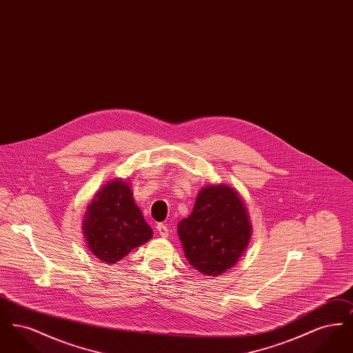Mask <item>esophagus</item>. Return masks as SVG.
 I'll use <instances>...</instances> for the list:
<instances>
[{
	"instance_id": "1",
	"label": "esophagus",
	"mask_w": 353,
	"mask_h": 353,
	"mask_svg": "<svg viewBox=\"0 0 353 353\" xmlns=\"http://www.w3.org/2000/svg\"><path fill=\"white\" fill-rule=\"evenodd\" d=\"M156 229H157V233L160 234V236H163V238H167L169 235V229L165 226V225H163V223H159L157 226H156Z\"/></svg>"
}]
</instances>
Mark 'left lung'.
Listing matches in <instances>:
<instances>
[{"label": "left lung", "mask_w": 353, "mask_h": 353, "mask_svg": "<svg viewBox=\"0 0 353 353\" xmlns=\"http://www.w3.org/2000/svg\"><path fill=\"white\" fill-rule=\"evenodd\" d=\"M252 230L241 196L225 184L202 188L192 214L177 226L185 258L208 276L234 266L249 245Z\"/></svg>", "instance_id": "1"}]
</instances>
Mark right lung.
<instances>
[{
  "label": "right lung",
  "mask_w": 353,
  "mask_h": 353,
  "mask_svg": "<svg viewBox=\"0 0 353 353\" xmlns=\"http://www.w3.org/2000/svg\"><path fill=\"white\" fill-rule=\"evenodd\" d=\"M132 196L127 181L112 180L87 206L84 238L90 252L108 265L117 263L153 235Z\"/></svg>",
  "instance_id": "obj_1"
}]
</instances>
